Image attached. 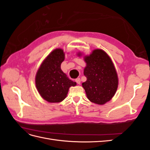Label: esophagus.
<instances>
[{
  "mask_svg": "<svg viewBox=\"0 0 150 150\" xmlns=\"http://www.w3.org/2000/svg\"><path fill=\"white\" fill-rule=\"evenodd\" d=\"M75 81H76L77 84H80V83H81V79H80V78H77V79L75 80Z\"/></svg>",
  "mask_w": 150,
  "mask_h": 150,
  "instance_id": "esophagus-1",
  "label": "esophagus"
}]
</instances>
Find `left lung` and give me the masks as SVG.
Instances as JSON below:
<instances>
[{
	"label": "left lung",
	"instance_id": "left-lung-1",
	"mask_svg": "<svg viewBox=\"0 0 150 150\" xmlns=\"http://www.w3.org/2000/svg\"><path fill=\"white\" fill-rule=\"evenodd\" d=\"M84 61L87 65L84 74L87 80L82 85L87 97L94 103L105 104L114 96L118 85L114 64L101 49L94 50L91 55L84 57Z\"/></svg>",
	"mask_w": 150,
	"mask_h": 150
}]
</instances>
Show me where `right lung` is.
I'll return each mask as SVG.
<instances>
[{"instance_id": "1", "label": "right lung", "mask_w": 150, "mask_h": 150, "mask_svg": "<svg viewBox=\"0 0 150 150\" xmlns=\"http://www.w3.org/2000/svg\"><path fill=\"white\" fill-rule=\"evenodd\" d=\"M64 60L62 50H54L44 61L36 74V88L41 97L49 103L64 100L69 88L76 85V83L68 78L61 69Z\"/></svg>"}]
</instances>
